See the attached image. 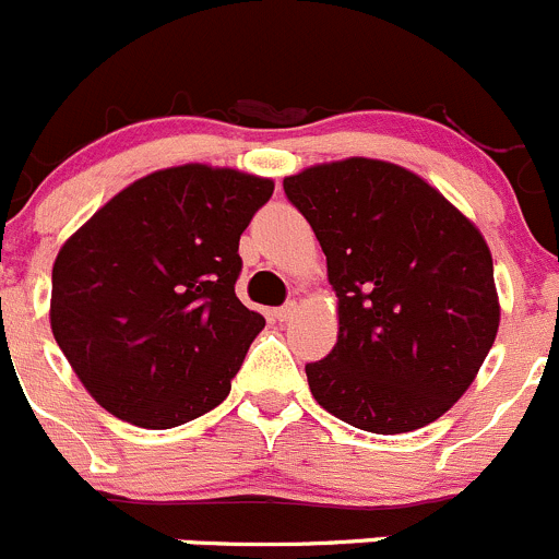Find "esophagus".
Returning <instances> with one entry per match:
<instances>
[{"mask_svg":"<svg viewBox=\"0 0 559 559\" xmlns=\"http://www.w3.org/2000/svg\"><path fill=\"white\" fill-rule=\"evenodd\" d=\"M296 309H298L296 301H287V304H282L280 309H274V318H277L280 323H287V320H290L293 314H296Z\"/></svg>","mask_w":559,"mask_h":559,"instance_id":"obj_1","label":"esophagus"}]
</instances>
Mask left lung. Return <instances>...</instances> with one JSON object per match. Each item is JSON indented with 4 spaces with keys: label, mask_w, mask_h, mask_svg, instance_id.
<instances>
[{
    "label": "left lung",
    "mask_w": 559,
    "mask_h": 559,
    "mask_svg": "<svg viewBox=\"0 0 559 559\" xmlns=\"http://www.w3.org/2000/svg\"><path fill=\"white\" fill-rule=\"evenodd\" d=\"M325 252L334 350L307 364L320 407L374 435L421 429L467 391L500 325L484 236L421 176L350 157L282 181Z\"/></svg>",
    "instance_id": "8db88e82"
}]
</instances>
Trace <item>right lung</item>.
Returning <instances> with one entry per match:
<instances>
[{
    "mask_svg": "<svg viewBox=\"0 0 559 559\" xmlns=\"http://www.w3.org/2000/svg\"><path fill=\"white\" fill-rule=\"evenodd\" d=\"M274 181L179 165L132 181L75 230L51 277V331L121 421L170 429L230 394L266 325L236 296L239 239Z\"/></svg>",
    "mask_w": 559,
    "mask_h": 559,
    "instance_id": "obj_1",
    "label": "right lung"
}]
</instances>
